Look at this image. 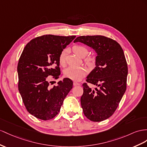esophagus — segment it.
Wrapping results in <instances>:
<instances>
[{
    "instance_id": "esophagus-1",
    "label": "esophagus",
    "mask_w": 147,
    "mask_h": 147,
    "mask_svg": "<svg viewBox=\"0 0 147 147\" xmlns=\"http://www.w3.org/2000/svg\"><path fill=\"white\" fill-rule=\"evenodd\" d=\"M73 85L74 86H80L81 84L80 83H78V82H77L76 81H74V82H73Z\"/></svg>"
}]
</instances>
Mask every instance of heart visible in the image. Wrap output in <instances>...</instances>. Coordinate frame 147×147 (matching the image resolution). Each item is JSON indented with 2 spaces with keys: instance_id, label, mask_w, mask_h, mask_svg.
<instances>
[{
  "instance_id": "obj_1",
  "label": "heart",
  "mask_w": 147,
  "mask_h": 147,
  "mask_svg": "<svg viewBox=\"0 0 147 147\" xmlns=\"http://www.w3.org/2000/svg\"><path fill=\"white\" fill-rule=\"evenodd\" d=\"M73 51L80 57L84 58L88 55V50L81 45H75L73 47ZM67 50H64L61 51L59 56V63L61 66L66 65V56ZM85 62L89 65H92L94 62L93 58H88ZM87 74V69L84 67H69L64 71V75L67 78L73 81H80Z\"/></svg>"
}]
</instances>
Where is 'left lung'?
Listing matches in <instances>:
<instances>
[{"label":"left lung","instance_id":"left-lung-1","mask_svg":"<svg viewBox=\"0 0 147 147\" xmlns=\"http://www.w3.org/2000/svg\"><path fill=\"white\" fill-rule=\"evenodd\" d=\"M76 42L91 47L97 54L96 67L86 78L97 88L82 84L81 104L88 119L102 121L114 114L126 91L128 67L123 51L116 41L101 35L81 36Z\"/></svg>","mask_w":147,"mask_h":147}]
</instances>
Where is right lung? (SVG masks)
Listing matches in <instances>:
<instances>
[{
    "mask_svg": "<svg viewBox=\"0 0 147 147\" xmlns=\"http://www.w3.org/2000/svg\"><path fill=\"white\" fill-rule=\"evenodd\" d=\"M75 37L43 35L32 40L22 51L17 66L18 91L28 112L37 119L54 118L73 88L67 78L50 88L47 77L58 78L59 55Z\"/></svg>",
    "mask_w": 147,
    "mask_h": 147,
    "instance_id": "obj_1",
    "label": "right lung"
}]
</instances>
